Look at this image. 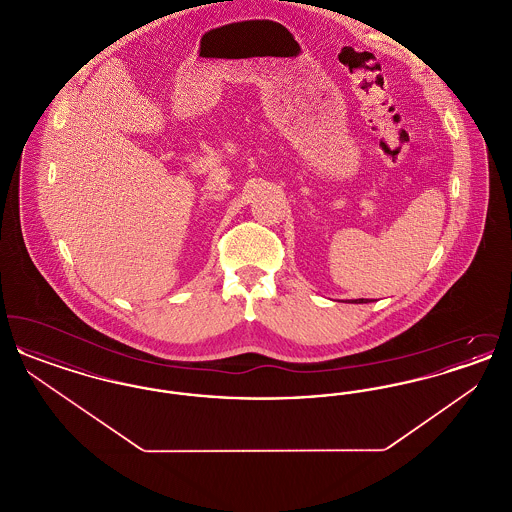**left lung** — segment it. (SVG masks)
Listing matches in <instances>:
<instances>
[{"instance_id":"1","label":"left lung","mask_w":512,"mask_h":512,"mask_svg":"<svg viewBox=\"0 0 512 512\" xmlns=\"http://www.w3.org/2000/svg\"><path fill=\"white\" fill-rule=\"evenodd\" d=\"M353 303H366L365 299H355Z\"/></svg>"}]
</instances>
